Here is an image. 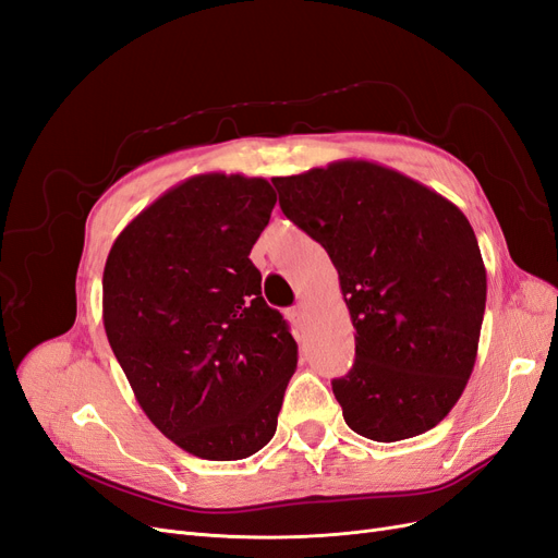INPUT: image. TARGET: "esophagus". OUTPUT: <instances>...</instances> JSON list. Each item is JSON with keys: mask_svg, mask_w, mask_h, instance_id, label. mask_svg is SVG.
<instances>
[{"mask_svg": "<svg viewBox=\"0 0 558 558\" xmlns=\"http://www.w3.org/2000/svg\"><path fill=\"white\" fill-rule=\"evenodd\" d=\"M291 316H293L295 320H300L302 316H305V305H295V307L291 310Z\"/></svg>", "mask_w": 558, "mask_h": 558, "instance_id": "1", "label": "esophagus"}]
</instances>
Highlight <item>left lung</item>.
Wrapping results in <instances>:
<instances>
[{
  "label": "left lung",
  "instance_id": "1",
  "mask_svg": "<svg viewBox=\"0 0 558 558\" xmlns=\"http://www.w3.org/2000/svg\"><path fill=\"white\" fill-rule=\"evenodd\" d=\"M272 183L286 218L328 251L356 328V361L332 379L347 426L398 442L440 424L475 367L486 305V269L463 211L367 160Z\"/></svg>",
  "mask_w": 558,
  "mask_h": 558
}]
</instances>
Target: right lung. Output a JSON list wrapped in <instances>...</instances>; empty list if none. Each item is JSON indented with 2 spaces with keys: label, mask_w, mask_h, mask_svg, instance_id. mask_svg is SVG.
Here are the masks:
<instances>
[{
  "label": "right lung",
  "mask_w": 558,
  "mask_h": 558,
  "mask_svg": "<svg viewBox=\"0 0 558 558\" xmlns=\"http://www.w3.org/2000/svg\"><path fill=\"white\" fill-rule=\"evenodd\" d=\"M275 202L260 177H191L118 234L105 265V330L134 398L207 461H240L272 440L298 367L248 260Z\"/></svg>",
  "instance_id": "right-lung-1"
}]
</instances>
